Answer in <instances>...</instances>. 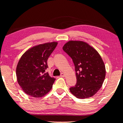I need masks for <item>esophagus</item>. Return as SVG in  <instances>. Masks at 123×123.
<instances>
[{
  "mask_svg": "<svg viewBox=\"0 0 123 123\" xmlns=\"http://www.w3.org/2000/svg\"><path fill=\"white\" fill-rule=\"evenodd\" d=\"M64 76H65V75H64L63 73H61V74H60V77H63Z\"/></svg>",
  "mask_w": 123,
  "mask_h": 123,
  "instance_id": "1",
  "label": "esophagus"
}]
</instances>
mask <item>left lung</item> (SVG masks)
I'll return each mask as SVG.
<instances>
[{"label": "left lung", "instance_id": "obj_1", "mask_svg": "<svg viewBox=\"0 0 123 123\" xmlns=\"http://www.w3.org/2000/svg\"><path fill=\"white\" fill-rule=\"evenodd\" d=\"M63 51L74 62L77 83L70 91L78 98L93 96L103 85L106 75L105 66L95 49L82 41H70L64 44Z\"/></svg>", "mask_w": 123, "mask_h": 123}]
</instances>
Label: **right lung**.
<instances>
[{
    "mask_svg": "<svg viewBox=\"0 0 123 123\" xmlns=\"http://www.w3.org/2000/svg\"><path fill=\"white\" fill-rule=\"evenodd\" d=\"M57 44L53 42L35 46L20 57L16 68L17 79L27 95L40 98L51 90L55 79L45 73V70L49 57Z\"/></svg>",
    "mask_w": 123,
    "mask_h": 123,
    "instance_id": "obj_1",
    "label": "right lung"
}]
</instances>
